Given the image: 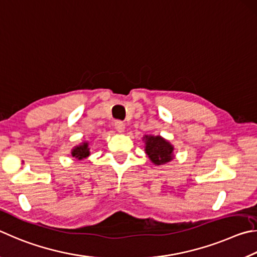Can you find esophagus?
Wrapping results in <instances>:
<instances>
[{
  "label": "esophagus",
  "instance_id": "esophagus-1",
  "mask_svg": "<svg viewBox=\"0 0 257 257\" xmlns=\"http://www.w3.org/2000/svg\"><path fill=\"white\" fill-rule=\"evenodd\" d=\"M115 128L118 133H123L125 130V124L123 123V121L117 120V121H115Z\"/></svg>",
  "mask_w": 257,
  "mask_h": 257
}]
</instances>
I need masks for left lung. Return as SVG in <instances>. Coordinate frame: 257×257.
Wrapping results in <instances>:
<instances>
[{"label": "left lung", "instance_id": "1", "mask_svg": "<svg viewBox=\"0 0 257 257\" xmlns=\"http://www.w3.org/2000/svg\"><path fill=\"white\" fill-rule=\"evenodd\" d=\"M145 151L157 166L167 164L174 159V147L160 136H145Z\"/></svg>", "mask_w": 257, "mask_h": 257}]
</instances>
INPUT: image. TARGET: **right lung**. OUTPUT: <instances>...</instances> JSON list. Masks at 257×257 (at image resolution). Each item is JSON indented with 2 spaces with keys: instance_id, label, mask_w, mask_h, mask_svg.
Listing matches in <instances>:
<instances>
[{
  "instance_id": "add662e5",
  "label": "right lung",
  "mask_w": 257,
  "mask_h": 257,
  "mask_svg": "<svg viewBox=\"0 0 257 257\" xmlns=\"http://www.w3.org/2000/svg\"><path fill=\"white\" fill-rule=\"evenodd\" d=\"M71 155H72V157H74V158L78 159V160L85 159L90 155L89 143L88 142H82L80 146L74 147L71 151Z\"/></svg>"
}]
</instances>
